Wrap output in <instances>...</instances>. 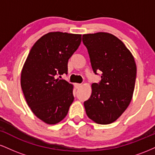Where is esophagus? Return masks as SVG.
<instances>
[{"label": "esophagus", "instance_id": "34e87169", "mask_svg": "<svg viewBox=\"0 0 155 155\" xmlns=\"http://www.w3.org/2000/svg\"><path fill=\"white\" fill-rule=\"evenodd\" d=\"M81 86H82V85H81V84H76V88H80Z\"/></svg>", "mask_w": 155, "mask_h": 155}]
</instances>
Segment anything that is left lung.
Listing matches in <instances>:
<instances>
[{
    "label": "left lung",
    "instance_id": "8db88e82",
    "mask_svg": "<svg viewBox=\"0 0 155 155\" xmlns=\"http://www.w3.org/2000/svg\"><path fill=\"white\" fill-rule=\"evenodd\" d=\"M82 41L94 73L102 72L101 81L92 84L91 96L84 103L87 115L97 124L112 123L132 99L136 79L134 58L123 42L111 33L84 34Z\"/></svg>",
    "mask_w": 155,
    "mask_h": 155
}]
</instances>
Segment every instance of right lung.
Wrapping results in <instances>:
<instances>
[{
	"instance_id": "obj_1",
	"label": "right lung",
	"mask_w": 155,
	"mask_h": 155,
	"mask_svg": "<svg viewBox=\"0 0 155 155\" xmlns=\"http://www.w3.org/2000/svg\"><path fill=\"white\" fill-rule=\"evenodd\" d=\"M81 41V35L51 32L30 51L21 74V87L28 106L45 123L66 117L74 100L73 85L57 76L68 74V61Z\"/></svg>"
}]
</instances>
